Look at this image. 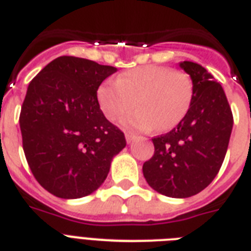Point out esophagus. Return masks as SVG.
Here are the masks:
<instances>
[{
  "label": "esophagus",
  "instance_id": "obj_1",
  "mask_svg": "<svg viewBox=\"0 0 251 251\" xmlns=\"http://www.w3.org/2000/svg\"><path fill=\"white\" fill-rule=\"evenodd\" d=\"M125 138H126V142H127V143H131V142L134 141V139H135V137H134L133 134H126L125 135Z\"/></svg>",
  "mask_w": 251,
  "mask_h": 251
}]
</instances>
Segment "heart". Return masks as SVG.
<instances>
[{"label": "heart", "mask_w": 251, "mask_h": 251, "mask_svg": "<svg viewBox=\"0 0 251 251\" xmlns=\"http://www.w3.org/2000/svg\"><path fill=\"white\" fill-rule=\"evenodd\" d=\"M193 99V82L186 74L157 65L131 69L117 76L116 84L99 87L98 101L108 120L116 121L134 106L137 110L122 120L134 131H168L186 116Z\"/></svg>", "instance_id": "1"}]
</instances>
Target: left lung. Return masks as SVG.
<instances>
[{"instance_id": "1", "label": "left lung", "mask_w": 251, "mask_h": 251, "mask_svg": "<svg viewBox=\"0 0 251 251\" xmlns=\"http://www.w3.org/2000/svg\"><path fill=\"white\" fill-rule=\"evenodd\" d=\"M193 82V99L182 121L153 138L155 153L143 164L153 190L171 198H187L206 189L226 157L233 116L226 92L199 64L179 62Z\"/></svg>"}]
</instances>
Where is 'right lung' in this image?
I'll return each instance as SVG.
<instances>
[{
	"mask_svg": "<svg viewBox=\"0 0 251 251\" xmlns=\"http://www.w3.org/2000/svg\"><path fill=\"white\" fill-rule=\"evenodd\" d=\"M117 69L73 56L49 62L22 105L23 151L37 182L58 198L92 194L109 173L125 135L100 109L98 88Z\"/></svg>",
	"mask_w": 251,
	"mask_h": 251,
	"instance_id": "obj_1",
	"label": "right lung"
}]
</instances>
